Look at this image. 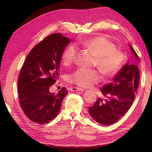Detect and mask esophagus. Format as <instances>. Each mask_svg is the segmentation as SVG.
<instances>
[{
  "mask_svg": "<svg viewBox=\"0 0 152 152\" xmlns=\"http://www.w3.org/2000/svg\"><path fill=\"white\" fill-rule=\"evenodd\" d=\"M84 89L79 88V87H71V91H83Z\"/></svg>",
  "mask_w": 152,
  "mask_h": 152,
  "instance_id": "34e87169",
  "label": "esophagus"
}]
</instances>
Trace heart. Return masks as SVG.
<instances>
[{"instance_id": "b5f03b06", "label": "heart", "mask_w": 152, "mask_h": 152, "mask_svg": "<svg viewBox=\"0 0 152 152\" xmlns=\"http://www.w3.org/2000/svg\"><path fill=\"white\" fill-rule=\"evenodd\" d=\"M91 50L96 56L94 65L106 75H114L121 70L125 61V54L116 49L113 43L104 37H95L80 42ZM78 54V48L71 44L62 54L63 62L68 65L75 61ZM101 79L99 73L93 69L79 68L68 77L69 82L81 87H91Z\"/></svg>"}]
</instances>
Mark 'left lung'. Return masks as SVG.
Returning a JSON list of instances; mask_svg holds the SVG:
<instances>
[{
  "mask_svg": "<svg viewBox=\"0 0 152 152\" xmlns=\"http://www.w3.org/2000/svg\"><path fill=\"white\" fill-rule=\"evenodd\" d=\"M137 61L138 56L129 45ZM140 84V70L136 65L127 63L112 82L104 85L101 91L106 99L98 98L89 108L90 115L103 125H111L123 117L131 107Z\"/></svg>",
  "mask_w": 152,
  "mask_h": 152,
  "instance_id": "left-lung-1",
  "label": "left lung"
}]
</instances>
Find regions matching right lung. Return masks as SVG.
Listing matches in <instances>:
<instances>
[{
    "label": "right lung",
    "instance_id": "1",
    "mask_svg": "<svg viewBox=\"0 0 152 152\" xmlns=\"http://www.w3.org/2000/svg\"><path fill=\"white\" fill-rule=\"evenodd\" d=\"M70 39L61 33L49 35L31 50L20 71L18 81V97L23 111L30 120L39 124L51 121L57 116L63 98L65 87L57 94L49 87L60 75L59 63Z\"/></svg>",
    "mask_w": 152,
    "mask_h": 152
}]
</instances>
